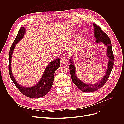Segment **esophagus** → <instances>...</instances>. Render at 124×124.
Segmentation results:
<instances>
[{
    "label": "esophagus",
    "mask_w": 124,
    "mask_h": 124,
    "mask_svg": "<svg viewBox=\"0 0 124 124\" xmlns=\"http://www.w3.org/2000/svg\"><path fill=\"white\" fill-rule=\"evenodd\" d=\"M66 63V60L65 59V58H61V60H60V63L61 65H64Z\"/></svg>",
    "instance_id": "34e87169"
}]
</instances>
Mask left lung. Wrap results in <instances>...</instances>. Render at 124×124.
Wrapping results in <instances>:
<instances>
[{"label": "left lung", "mask_w": 124, "mask_h": 124, "mask_svg": "<svg viewBox=\"0 0 124 124\" xmlns=\"http://www.w3.org/2000/svg\"><path fill=\"white\" fill-rule=\"evenodd\" d=\"M93 25L94 26V36L96 37V43H99L101 42L107 46V53L109 61L107 72L100 82L95 84H87L84 83L77 77L76 74V67L74 65L72 58L69 59L70 64L69 65V67L72 80L78 89L84 92H94L104 86L111 74L114 64V56L110 38L97 24L93 23Z\"/></svg>", "instance_id": "left-lung-1"}]
</instances>
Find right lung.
<instances>
[{
	"instance_id": "1",
	"label": "right lung",
	"mask_w": 124,
	"mask_h": 124,
	"mask_svg": "<svg viewBox=\"0 0 124 124\" xmlns=\"http://www.w3.org/2000/svg\"><path fill=\"white\" fill-rule=\"evenodd\" d=\"M25 33V29L24 27H22L19 31L18 34L13 42L11 46L9 52V72L11 79L18 88L20 91L24 95L30 98H38L46 96L51 88L54 82V75L56 70L60 67V61L57 58L52 62H50L45 70L44 73L40 81L36 85L31 87H25L20 85L16 82L14 78L11 70V59L14 49L16 45L19 43L23 38Z\"/></svg>"
}]
</instances>
